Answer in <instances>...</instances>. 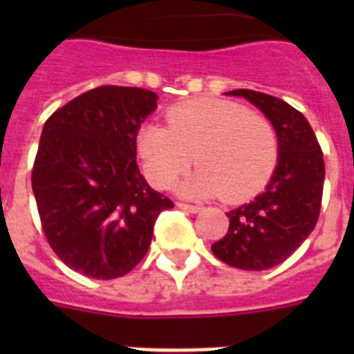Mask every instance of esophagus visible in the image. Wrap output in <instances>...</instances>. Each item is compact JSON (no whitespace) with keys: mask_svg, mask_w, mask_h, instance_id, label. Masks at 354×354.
<instances>
[{"mask_svg":"<svg viewBox=\"0 0 354 354\" xmlns=\"http://www.w3.org/2000/svg\"><path fill=\"white\" fill-rule=\"evenodd\" d=\"M177 207L179 209H183V211H187V212H198L200 209V205H192V204H183V202H179V204H177Z\"/></svg>","mask_w":354,"mask_h":354,"instance_id":"1","label":"esophagus"}]
</instances>
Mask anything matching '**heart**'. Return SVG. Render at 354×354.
<instances>
[{
	"label": "heart",
	"mask_w": 354,
	"mask_h": 354,
	"mask_svg": "<svg viewBox=\"0 0 354 354\" xmlns=\"http://www.w3.org/2000/svg\"><path fill=\"white\" fill-rule=\"evenodd\" d=\"M168 127L145 124L136 136L143 174L165 189L192 167L200 168L179 184L187 196H218L245 202L270 180L278 159L273 124L239 102L198 97L167 111Z\"/></svg>",
	"instance_id": "b5f03b06"
}]
</instances>
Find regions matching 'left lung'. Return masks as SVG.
Segmentation results:
<instances>
[{
  "label": "left lung",
  "mask_w": 354,
  "mask_h": 354,
  "mask_svg": "<svg viewBox=\"0 0 354 354\" xmlns=\"http://www.w3.org/2000/svg\"><path fill=\"white\" fill-rule=\"evenodd\" d=\"M227 95L245 97L273 124L278 161L264 192L227 212V234L211 250L232 268L264 271L290 257L317 223L324 184L323 150L308 120L282 99L246 88Z\"/></svg>",
  "instance_id": "obj_1"
}]
</instances>
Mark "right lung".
I'll list each match as a JSON object with an SVG mask.
<instances>
[{"instance_id":"1","label":"right lung","mask_w":354,"mask_h":354,"mask_svg":"<svg viewBox=\"0 0 354 354\" xmlns=\"http://www.w3.org/2000/svg\"><path fill=\"white\" fill-rule=\"evenodd\" d=\"M158 95L106 84L46 120L31 171L44 234L62 262L95 280L124 277L145 257L174 202L147 184L136 136Z\"/></svg>"}]
</instances>
